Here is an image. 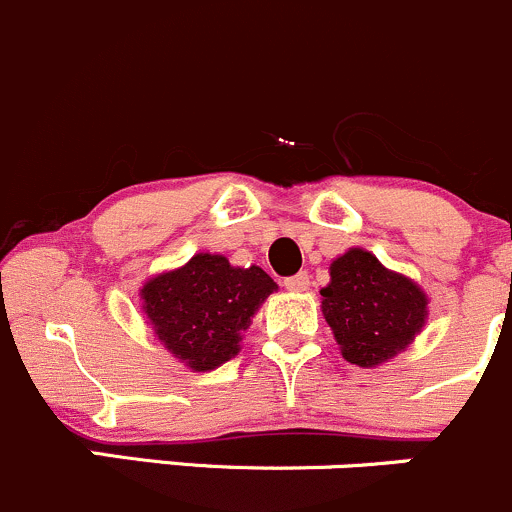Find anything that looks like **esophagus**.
I'll use <instances>...</instances> for the list:
<instances>
[{"label": "esophagus", "mask_w": 512, "mask_h": 512, "mask_svg": "<svg viewBox=\"0 0 512 512\" xmlns=\"http://www.w3.org/2000/svg\"><path fill=\"white\" fill-rule=\"evenodd\" d=\"M285 287L289 289V292H304V289L309 287V275L307 272H297V275L287 277Z\"/></svg>", "instance_id": "1"}]
</instances>
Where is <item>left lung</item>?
Here are the masks:
<instances>
[{
    "label": "left lung",
    "mask_w": 512,
    "mask_h": 512,
    "mask_svg": "<svg viewBox=\"0 0 512 512\" xmlns=\"http://www.w3.org/2000/svg\"><path fill=\"white\" fill-rule=\"evenodd\" d=\"M322 312L344 359L376 366L409 347L426 322V294L404 275L389 272L371 252L349 250L329 267Z\"/></svg>",
    "instance_id": "8db88e82"
}]
</instances>
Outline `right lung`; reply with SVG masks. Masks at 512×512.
<instances>
[{
  "instance_id": "obj_1",
  "label": "right lung",
  "mask_w": 512,
  "mask_h": 512,
  "mask_svg": "<svg viewBox=\"0 0 512 512\" xmlns=\"http://www.w3.org/2000/svg\"><path fill=\"white\" fill-rule=\"evenodd\" d=\"M275 289L260 267H232L223 255L200 252L146 282L141 299L165 349L190 369L210 371L237 354L240 332Z\"/></svg>"
}]
</instances>
